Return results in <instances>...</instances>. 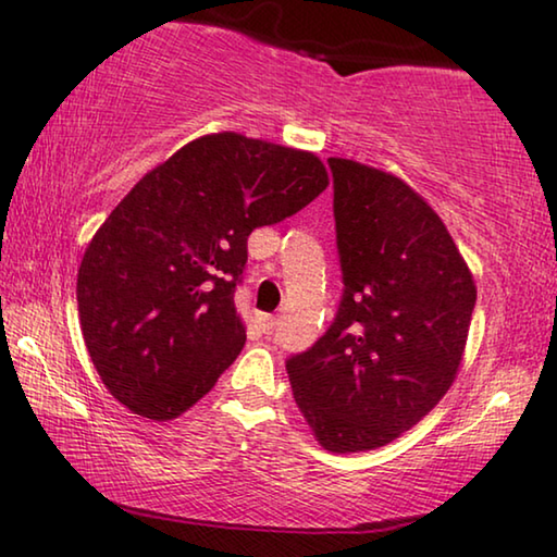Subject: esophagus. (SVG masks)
Returning a JSON list of instances; mask_svg holds the SVG:
<instances>
[{
    "label": "esophagus",
    "mask_w": 557,
    "mask_h": 557,
    "mask_svg": "<svg viewBox=\"0 0 557 557\" xmlns=\"http://www.w3.org/2000/svg\"><path fill=\"white\" fill-rule=\"evenodd\" d=\"M258 324H260V329H262V332H265V334H270V332H272V329H275V324H277V319H275V317H270V314H260V317H258Z\"/></svg>",
    "instance_id": "obj_1"
}]
</instances>
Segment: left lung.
Instances as JSON below:
<instances>
[{"mask_svg": "<svg viewBox=\"0 0 557 557\" xmlns=\"http://www.w3.org/2000/svg\"><path fill=\"white\" fill-rule=\"evenodd\" d=\"M344 297L287 361L299 412L329 451L383 447L455 383L476 285L432 206L391 172L329 159Z\"/></svg>", "mask_w": 557, "mask_h": 557, "instance_id": "obj_1", "label": "left lung"}]
</instances>
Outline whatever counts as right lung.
<instances>
[{
    "label": "right lung",
    "instance_id": "right-lung-1",
    "mask_svg": "<svg viewBox=\"0 0 557 557\" xmlns=\"http://www.w3.org/2000/svg\"><path fill=\"white\" fill-rule=\"evenodd\" d=\"M326 186L317 154L238 132L194 139L139 178L92 235L75 287L112 398L157 422L199 403L245 344L233 292L248 235Z\"/></svg>",
    "mask_w": 557,
    "mask_h": 557
}]
</instances>
